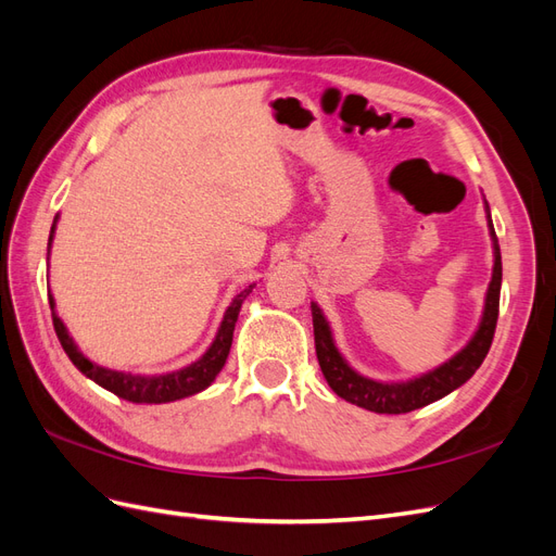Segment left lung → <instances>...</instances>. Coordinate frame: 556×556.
Instances as JSON below:
<instances>
[{"label": "left lung", "mask_w": 556, "mask_h": 556, "mask_svg": "<svg viewBox=\"0 0 556 556\" xmlns=\"http://www.w3.org/2000/svg\"><path fill=\"white\" fill-rule=\"evenodd\" d=\"M484 211H486V227H490L492 248H494V268H492L490 288H486V294H484L480 325L457 355L450 357L441 366L431 368V371L410 380H399V382H380L357 374L355 368L345 362L339 348H336L333 333L323 308H319L315 301H311L317 362H319V368H323L329 387L341 399L371 413L401 415V413H410L422 406H429V403L447 396L478 371L494 339V329L498 319V296H501V248H498V239L492 225L490 204H486V199H484Z\"/></svg>", "instance_id": "8db88e82"}]
</instances>
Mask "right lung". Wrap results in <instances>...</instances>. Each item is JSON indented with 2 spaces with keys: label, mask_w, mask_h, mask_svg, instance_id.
Wrapping results in <instances>:
<instances>
[{
  "label": "right lung",
  "mask_w": 556,
  "mask_h": 556,
  "mask_svg": "<svg viewBox=\"0 0 556 556\" xmlns=\"http://www.w3.org/2000/svg\"><path fill=\"white\" fill-rule=\"evenodd\" d=\"M58 217L53 220V227H50V237H48V255H50V245H53V237H55V227H58ZM255 288V282L248 285L245 290H241L237 296L231 299V304L227 306L223 323L217 327V333L213 343L208 345V350L201 355L197 362L176 368V371H166V374H131V371H115V368H106L99 366L92 359H88L83 355L80 348L76 345V341L66 331L64 323L60 319L58 311H55V299L48 290V304L50 311H53V325H55V333L58 339L66 352V357L74 362V366L78 371L94 380L99 387L113 392L115 396H121L125 401L131 403H169V401H178L185 396H192L204 392L206 387L217 378V374L223 371V366L227 362L229 348H231V339H233V327H237V319L241 313V306L245 296Z\"/></svg>",
  "instance_id": "obj_1"
}]
</instances>
